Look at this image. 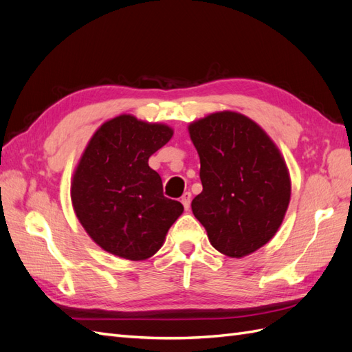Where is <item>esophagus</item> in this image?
<instances>
[{
  "mask_svg": "<svg viewBox=\"0 0 352 352\" xmlns=\"http://www.w3.org/2000/svg\"><path fill=\"white\" fill-rule=\"evenodd\" d=\"M190 192H185L182 197H180V202H182L184 204V208L185 210H189V207H190Z\"/></svg>",
  "mask_w": 352,
  "mask_h": 352,
  "instance_id": "1",
  "label": "esophagus"
}]
</instances>
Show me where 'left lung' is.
<instances>
[{"instance_id":"left-lung-1","label":"left lung","mask_w":352,"mask_h":352,"mask_svg":"<svg viewBox=\"0 0 352 352\" xmlns=\"http://www.w3.org/2000/svg\"><path fill=\"white\" fill-rule=\"evenodd\" d=\"M201 162L202 192L192 212L212 247L241 258L278 232L291 198V180L278 148L261 127L232 111L189 126Z\"/></svg>"}]
</instances>
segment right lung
Here are the masks:
<instances>
[{"mask_svg": "<svg viewBox=\"0 0 352 352\" xmlns=\"http://www.w3.org/2000/svg\"><path fill=\"white\" fill-rule=\"evenodd\" d=\"M173 131L123 114L105 122L85 150L72 184L76 216L100 247L126 260H145L164 242L184 206L163 194L148 166Z\"/></svg>", "mask_w": 352, "mask_h": 352, "instance_id": "obj_1", "label": "right lung"}]
</instances>
